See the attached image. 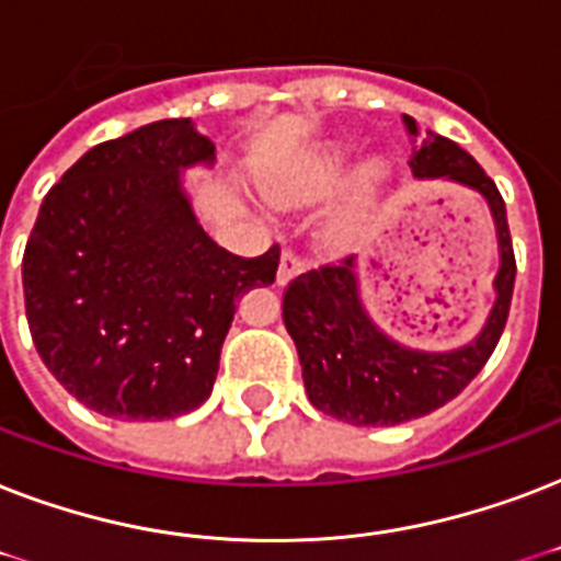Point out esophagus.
<instances>
[{"instance_id": "esophagus-1", "label": "esophagus", "mask_w": 561, "mask_h": 561, "mask_svg": "<svg viewBox=\"0 0 561 561\" xmlns=\"http://www.w3.org/2000/svg\"><path fill=\"white\" fill-rule=\"evenodd\" d=\"M302 271V259H299L294 250H282V259H279V271H276V282L279 285H288L297 273Z\"/></svg>"}]
</instances>
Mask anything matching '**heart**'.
Returning a JSON list of instances; mask_svg holds the SVG:
<instances>
[{
	"label": "heart",
	"instance_id": "1",
	"mask_svg": "<svg viewBox=\"0 0 561 561\" xmlns=\"http://www.w3.org/2000/svg\"><path fill=\"white\" fill-rule=\"evenodd\" d=\"M355 162H358L355 145H329V148L308 153L306 160L294 162L290 169L271 174V178L264 180V194H267V201L279 203V206L323 201V197L337 192L352 178ZM381 178L383 169L378 162H369V165L360 169L358 180H355V192L332 215L334 236L346 238L352 232H358V227L367 218L375 186H378Z\"/></svg>",
	"mask_w": 561,
	"mask_h": 561
}]
</instances>
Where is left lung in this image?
Wrapping results in <instances>:
<instances>
[{
  "label": "left lung",
  "mask_w": 561,
  "mask_h": 561,
  "mask_svg": "<svg viewBox=\"0 0 561 561\" xmlns=\"http://www.w3.org/2000/svg\"><path fill=\"white\" fill-rule=\"evenodd\" d=\"M404 127L410 136H419V125L410 116H404ZM410 169L416 180H448L486 201L501 253L495 306L474 341L448 352H425L390 337L369 317L355 255L290 282L282 317L299 352L308 399L317 410L358 427L401 425L460 396L495 352L513 302V238L504 197L486 171L460 145L431 130L410 157Z\"/></svg>",
  "instance_id": "8db88e82"
}]
</instances>
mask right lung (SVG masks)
<instances>
[{
  "label": "right lung",
  "instance_id": "obj_1",
  "mask_svg": "<svg viewBox=\"0 0 561 561\" xmlns=\"http://www.w3.org/2000/svg\"><path fill=\"white\" fill-rule=\"evenodd\" d=\"M192 118L95 145L39 206L22 255L39 358L90 410L174 419L209 399L236 302L273 285L279 247L241 259L211 241L183 171L211 165Z\"/></svg>",
  "mask_w": 561,
  "mask_h": 561
}]
</instances>
